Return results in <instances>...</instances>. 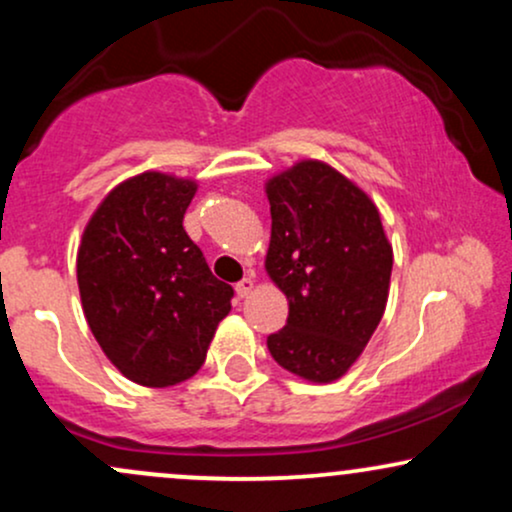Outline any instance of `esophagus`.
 I'll return each mask as SVG.
<instances>
[{"instance_id":"esophagus-1","label":"esophagus","mask_w":512,"mask_h":512,"mask_svg":"<svg viewBox=\"0 0 512 512\" xmlns=\"http://www.w3.org/2000/svg\"><path fill=\"white\" fill-rule=\"evenodd\" d=\"M252 289H255V279H252V274H248V276H245V279H240L238 284H236L238 298H245Z\"/></svg>"}]
</instances>
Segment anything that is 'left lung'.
<instances>
[{
    "mask_svg": "<svg viewBox=\"0 0 512 512\" xmlns=\"http://www.w3.org/2000/svg\"><path fill=\"white\" fill-rule=\"evenodd\" d=\"M272 240L267 274L286 293L289 320L269 334L281 368L332 383L354 366L385 313L392 274L378 207L322 161H301L267 182Z\"/></svg>",
    "mask_w": 512,
    "mask_h": 512,
    "instance_id": "obj_1",
    "label": "left lung"
}]
</instances>
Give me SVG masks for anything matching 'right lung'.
Listing matches in <instances>:
<instances>
[{
  "label": "right lung",
  "mask_w": 512,
  "mask_h": 512,
  "mask_svg": "<svg viewBox=\"0 0 512 512\" xmlns=\"http://www.w3.org/2000/svg\"><path fill=\"white\" fill-rule=\"evenodd\" d=\"M195 180L142 173L93 211L79 255L81 305L105 356L132 383L168 387L202 368L233 289L182 228Z\"/></svg>",
  "instance_id": "1"
}]
</instances>
